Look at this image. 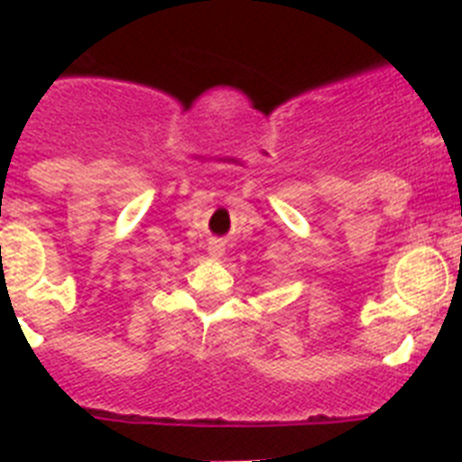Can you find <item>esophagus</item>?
<instances>
[{
  "instance_id": "esophagus-1",
  "label": "esophagus",
  "mask_w": 462,
  "mask_h": 462,
  "mask_svg": "<svg viewBox=\"0 0 462 462\" xmlns=\"http://www.w3.org/2000/svg\"><path fill=\"white\" fill-rule=\"evenodd\" d=\"M224 240L222 238H210L208 240V252H210V256H215V259H219V256H224Z\"/></svg>"
}]
</instances>
